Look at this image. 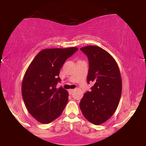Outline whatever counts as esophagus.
<instances>
[{
    "label": "esophagus",
    "mask_w": 146,
    "mask_h": 146,
    "mask_svg": "<svg viewBox=\"0 0 146 146\" xmlns=\"http://www.w3.org/2000/svg\"><path fill=\"white\" fill-rule=\"evenodd\" d=\"M73 91H74L73 89H70L68 90V92H69L70 94H72V92H73Z\"/></svg>",
    "instance_id": "1"
}]
</instances>
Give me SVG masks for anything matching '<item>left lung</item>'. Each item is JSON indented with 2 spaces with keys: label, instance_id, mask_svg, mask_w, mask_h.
Listing matches in <instances>:
<instances>
[{
  "label": "left lung",
  "instance_id": "left-lung-1",
  "mask_svg": "<svg viewBox=\"0 0 146 146\" xmlns=\"http://www.w3.org/2000/svg\"><path fill=\"white\" fill-rule=\"evenodd\" d=\"M80 50L89 62L87 82L94 85L84 94L80 108L86 119L100 125L111 117L118 106L122 88L120 72L113 58L102 48L88 46Z\"/></svg>",
  "mask_w": 146,
  "mask_h": 146
}]
</instances>
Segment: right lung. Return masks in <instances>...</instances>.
<instances>
[{
	"mask_svg": "<svg viewBox=\"0 0 146 146\" xmlns=\"http://www.w3.org/2000/svg\"><path fill=\"white\" fill-rule=\"evenodd\" d=\"M78 48L44 49L28 68L22 84V96L29 113L39 122L49 123L61 115L68 100V93L60 82V70Z\"/></svg>",
	"mask_w": 146,
	"mask_h": 146,
	"instance_id": "add662e5",
	"label": "right lung"
}]
</instances>
